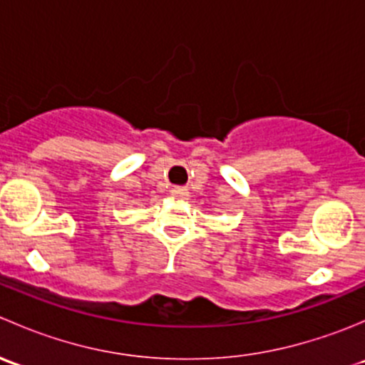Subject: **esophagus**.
<instances>
[{
  "instance_id": "esophagus-1",
  "label": "esophagus",
  "mask_w": 365,
  "mask_h": 365,
  "mask_svg": "<svg viewBox=\"0 0 365 365\" xmlns=\"http://www.w3.org/2000/svg\"><path fill=\"white\" fill-rule=\"evenodd\" d=\"M171 194L175 197H187L189 196V189L187 187H173Z\"/></svg>"
}]
</instances>
